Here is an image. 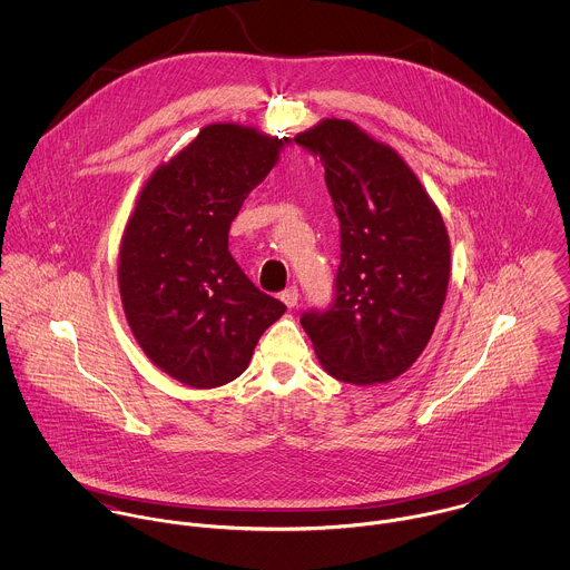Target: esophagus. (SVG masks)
Wrapping results in <instances>:
<instances>
[{
  "label": "esophagus",
  "mask_w": 570,
  "mask_h": 570,
  "mask_svg": "<svg viewBox=\"0 0 570 570\" xmlns=\"http://www.w3.org/2000/svg\"><path fill=\"white\" fill-rule=\"evenodd\" d=\"M298 287L296 285H292V287H287L285 292H281V301L287 305V307H296V303H298Z\"/></svg>",
  "instance_id": "esophagus-1"
}]
</instances>
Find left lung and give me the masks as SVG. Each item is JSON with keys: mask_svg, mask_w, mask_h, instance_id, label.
Instances as JSON below:
<instances>
[{"mask_svg": "<svg viewBox=\"0 0 570 570\" xmlns=\"http://www.w3.org/2000/svg\"><path fill=\"white\" fill-rule=\"evenodd\" d=\"M296 142L325 166L340 219L333 301L301 325L335 380L391 382L439 321L450 281L445 224L407 164L353 122L326 118Z\"/></svg>", "mask_w": 570, "mask_h": 570, "instance_id": "1", "label": "left lung"}]
</instances>
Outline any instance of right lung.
<instances>
[{"instance_id":"right-lung-1","label":"right lung","mask_w":570,"mask_h":570,"mask_svg":"<svg viewBox=\"0 0 570 570\" xmlns=\"http://www.w3.org/2000/svg\"><path fill=\"white\" fill-rule=\"evenodd\" d=\"M287 142L219 122L142 188L120 245L127 323L147 357L193 389L237 380L285 305L263 294L228 249L230 224Z\"/></svg>"}]
</instances>
